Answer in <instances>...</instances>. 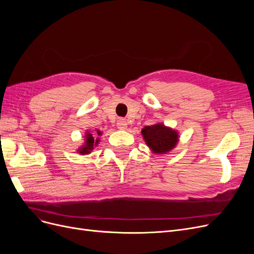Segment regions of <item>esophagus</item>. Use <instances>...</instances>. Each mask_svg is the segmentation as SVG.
I'll use <instances>...</instances> for the list:
<instances>
[{
	"instance_id": "1",
	"label": "esophagus",
	"mask_w": 254,
	"mask_h": 254,
	"mask_svg": "<svg viewBox=\"0 0 254 254\" xmlns=\"http://www.w3.org/2000/svg\"><path fill=\"white\" fill-rule=\"evenodd\" d=\"M117 125H118V128H120V129H126L127 128V122H126L125 119H119Z\"/></svg>"
}]
</instances>
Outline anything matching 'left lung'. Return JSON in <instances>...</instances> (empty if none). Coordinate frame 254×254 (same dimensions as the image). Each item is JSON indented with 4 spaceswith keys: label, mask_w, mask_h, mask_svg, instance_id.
I'll return each instance as SVG.
<instances>
[{
    "label": "left lung",
    "mask_w": 254,
    "mask_h": 254,
    "mask_svg": "<svg viewBox=\"0 0 254 254\" xmlns=\"http://www.w3.org/2000/svg\"><path fill=\"white\" fill-rule=\"evenodd\" d=\"M144 140L149 147L158 153H165L173 149L178 142V133L162 124L147 126L142 130Z\"/></svg>",
    "instance_id": "obj_1"
}]
</instances>
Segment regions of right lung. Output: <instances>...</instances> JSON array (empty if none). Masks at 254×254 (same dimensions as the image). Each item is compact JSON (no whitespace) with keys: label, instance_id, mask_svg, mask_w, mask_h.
Instances as JSON below:
<instances>
[{"label":"right lung","instance_id":"add662e5","mask_svg":"<svg viewBox=\"0 0 254 254\" xmlns=\"http://www.w3.org/2000/svg\"><path fill=\"white\" fill-rule=\"evenodd\" d=\"M101 134H102V132L97 130V134H95V135H101ZM98 141H99V139L95 140V137L88 132L86 135V145H84L82 148H80L79 151L81 153H83V155L84 153H89L92 149L94 148V146H96V144H98Z\"/></svg>","mask_w":254,"mask_h":254}]
</instances>
